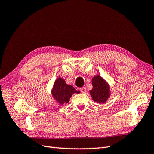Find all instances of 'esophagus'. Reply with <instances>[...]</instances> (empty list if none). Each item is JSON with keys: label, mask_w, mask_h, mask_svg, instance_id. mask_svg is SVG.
<instances>
[{"label": "esophagus", "mask_w": 154, "mask_h": 154, "mask_svg": "<svg viewBox=\"0 0 154 154\" xmlns=\"http://www.w3.org/2000/svg\"><path fill=\"white\" fill-rule=\"evenodd\" d=\"M80 91L82 92H83V93H85V92H86V88H85V87H82V88H80Z\"/></svg>", "instance_id": "esophagus-1"}]
</instances>
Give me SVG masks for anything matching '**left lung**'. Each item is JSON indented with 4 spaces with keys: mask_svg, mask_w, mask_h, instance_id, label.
Returning <instances> with one entry per match:
<instances>
[{
    "mask_svg": "<svg viewBox=\"0 0 154 154\" xmlns=\"http://www.w3.org/2000/svg\"><path fill=\"white\" fill-rule=\"evenodd\" d=\"M92 89L90 94L92 100L99 103H104L110 97V86L103 78L97 75L92 79Z\"/></svg>",
    "mask_w": 154,
    "mask_h": 154,
    "instance_id": "left-lung-1",
    "label": "left lung"
}]
</instances>
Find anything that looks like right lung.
Here are the masks:
<instances>
[{"label": "right lung", "mask_w": 154, "mask_h": 154, "mask_svg": "<svg viewBox=\"0 0 154 154\" xmlns=\"http://www.w3.org/2000/svg\"><path fill=\"white\" fill-rule=\"evenodd\" d=\"M80 92L76 91L72 85H67L64 79L59 77L55 80L51 94L60 105L68 103L69 99L74 93L79 94Z\"/></svg>", "instance_id": "right-lung-1"}]
</instances>
